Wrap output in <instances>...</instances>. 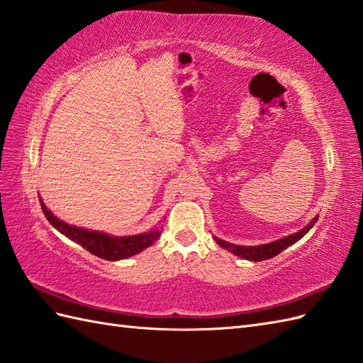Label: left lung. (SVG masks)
Segmentation results:
<instances>
[{"label": "left lung", "mask_w": 363, "mask_h": 363, "mask_svg": "<svg viewBox=\"0 0 363 363\" xmlns=\"http://www.w3.org/2000/svg\"><path fill=\"white\" fill-rule=\"evenodd\" d=\"M318 220V216H315L313 221H311L305 229H301L300 232L297 233H292L289 235V237L286 238H281L278 241H274V242H269V244H261V246H237V244H230L227 241H223L220 238H215L216 242L220 244L221 247L227 249L229 252H232V254L238 255L244 259H250V261H263V259H269L272 258L275 255L280 254V252H283L286 247H289L291 244H294L296 241H298L300 238L305 237V235L311 230V227H313Z\"/></svg>", "instance_id": "8db88e82"}]
</instances>
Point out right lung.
Masks as SVG:
<instances>
[{"label": "right lung", "mask_w": 363, "mask_h": 363, "mask_svg": "<svg viewBox=\"0 0 363 363\" xmlns=\"http://www.w3.org/2000/svg\"><path fill=\"white\" fill-rule=\"evenodd\" d=\"M41 208H43L46 220L52 224L58 232H62L65 237H67L69 240L79 242L82 247H85L88 252H91L92 255L108 259V261L122 259V258L136 255L138 252L150 247L151 244L159 238V235H161V232L157 229H153L148 233L134 235V237H111V235H106L102 232L86 230V229H82V227H74V225L66 224L65 221L58 220L57 216H54L52 212H49L43 202H41Z\"/></svg>", "instance_id": "obj_1"}]
</instances>
